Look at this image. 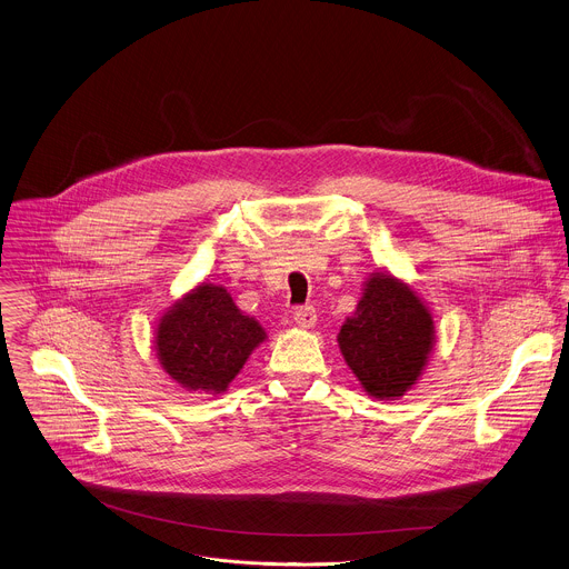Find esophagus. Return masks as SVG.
Here are the masks:
<instances>
[{"label":"esophagus","instance_id":"1","mask_svg":"<svg viewBox=\"0 0 569 569\" xmlns=\"http://www.w3.org/2000/svg\"><path fill=\"white\" fill-rule=\"evenodd\" d=\"M295 321H297V327H301V329H312L315 321H317L315 308L312 306H299L295 310Z\"/></svg>","mask_w":569,"mask_h":569}]
</instances>
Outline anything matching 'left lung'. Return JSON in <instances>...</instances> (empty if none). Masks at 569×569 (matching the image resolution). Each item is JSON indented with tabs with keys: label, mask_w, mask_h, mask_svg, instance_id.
<instances>
[{
	"label": "left lung",
	"mask_w": 569,
	"mask_h": 569,
	"mask_svg": "<svg viewBox=\"0 0 569 569\" xmlns=\"http://www.w3.org/2000/svg\"><path fill=\"white\" fill-rule=\"evenodd\" d=\"M338 345L365 391L393 400L423 373L435 345V321L408 283L389 272H373L356 312L342 323Z\"/></svg>",
	"instance_id": "1"
}]
</instances>
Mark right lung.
Here are the masks:
<instances>
[{
  "label": "right lung",
  "instance_id": "add662e5",
  "mask_svg": "<svg viewBox=\"0 0 569 569\" xmlns=\"http://www.w3.org/2000/svg\"><path fill=\"white\" fill-rule=\"evenodd\" d=\"M266 340L261 323L242 315L222 286L200 283L161 315L157 360L187 391L222 393Z\"/></svg>",
  "mask_w": 569,
  "mask_h": 569
}]
</instances>
